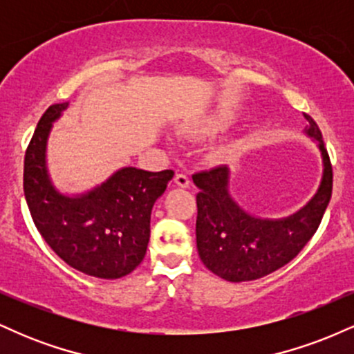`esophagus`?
Here are the masks:
<instances>
[{
	"mask_svg": "<svg viewBox=\"0 0 354 354\" xmlns=\"http://www.w3.org/2000/svg\"><path fill=\"white\" fill-rule=\"evenodd\" d=\"M174 183H176V186H180V188H189V178L183 173H178L176 176H174Z\"/></svg>",
	"mask_w": 354,
	"mask_h": 354,
	"instance_id": "1",
	"label": "esophagus"
}]
</instances>
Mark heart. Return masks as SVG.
Here are the masks:
<instances>
[{
	"instance_id": "b5f03b06",
	"label": "heart",
	"mask_w": 354,
	"mask_h": 354,
	"mask_svg": "<svg viewBox=\"0 0 354 354\" xmlns=\"http://www.w3.org/2000/svg\"><path fill=\"white\" fill-rule=\"evenodd\" d=\"M234 123H236V116L225 111V109H218V111L209 113V115L198 120L194 124H191L189 131L198 136H214L226 131V129L231 128ZM234 154H236V145L226 143L214 148L213 151H211V158H213L216 163H226V161L233 160Z\"/></svg>"
}]
</instances>
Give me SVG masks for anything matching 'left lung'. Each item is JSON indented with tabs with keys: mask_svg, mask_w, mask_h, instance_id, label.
<instances>
[{
	"mask_svg": "<svg viewBox=\"0 0 354 354\" xmlns=\"http://www.w3.org/2000/svg\"><path fill=\"white\" fill-rule=\"evenodd\" d=\"M304 135L318 146L323 176L318 191L301 209L270 219L248 213L230 193V168L218 166L196 173V248L203 265L231 283L253 281L290 263L318 230L331 200L333 169L318 124L311 116Z\"/></svg>",
	"mask_w": 354,
	"mask_h": 354,
	"instance_id": "8db88e82",
	"label": "left lung"
}]
</instances>
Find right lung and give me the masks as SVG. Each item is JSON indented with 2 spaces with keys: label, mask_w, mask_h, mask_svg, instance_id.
Listing matches in <instances>:
<instances>
[{
  "label": "right lung",
  "mask_w": 354,
  "mask_h": 354,
  "mask_svg": "<svg viewBox=\"0 0 354 354\" xmlns=\"http://www.w3.org/2000/svg\"><path fill=\"white\" fill-rule=\"evenodd\" d=\"M68 104H53L36 126L24 154V198L36 228L66 265L95 278H123L143 261L153 205L174 173L126 166L84 193H61L48 171L46 148Z\"/></svg>",
  "instance_id": "obj_1"
}]
</instances>
